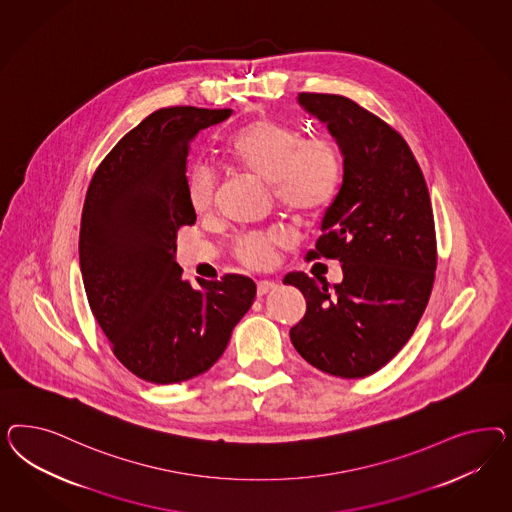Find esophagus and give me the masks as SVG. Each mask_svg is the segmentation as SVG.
<instances>
[{"mask_svg": "<svg viewBox=\"0 0 512 512\" xmlns=\"http://www.w3.org/2000/svg\"><path fill=\"white\" fill-rule=\"evenodd\" d=\"M276 287H278V283L268 281V279H263V281H259V283H257V295H268V293H270V291H274Z\"/></svg>", "mask_w": 512, "mask_h": 512, "instance_id": "esophagus-1", "label": "esophagus"}]
</instances>
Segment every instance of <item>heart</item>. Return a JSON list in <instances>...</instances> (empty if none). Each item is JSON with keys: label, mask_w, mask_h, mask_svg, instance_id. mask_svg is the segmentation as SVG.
I'll use <instances>...</instances> for the list:
<instances>
[{"label": "heart", "mask_w": 512, "mask_h": 512, "mask_svg": "<svg viewBox=\"0 0 512 512\" xmlns=\"http://www.w3.org/2000/svg\"><path fill=\"white\" fill-rule=\"evenodd\" d=\"M225 150L238 167L270 184L279 206L298 221L323 216L340 189V159L334 146L319 135H304L293 122L272 116L255 118L227 140ZM187 199L197 214L214 208L217 178L195 163L186 178ZM287 244L279 229L236 238L233 255L249 268L270 264L274 251Z\"/></svg>", "instance_id": "heart-1"}]
</instances>
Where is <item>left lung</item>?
<instances>
[{
	"mask_svg": "<svg viewBox=\"0 0 512 512\" xmlns=\"http://www.w3.org/2000/svg\"><path fill=\"white\" fill-rule=\"evenodd\" d=\"M343 155V182L306 261L338 259L343 281L291 272L306 298L291 328L300 357L321 372L360 379L381 370L413 336L434 287V212L419 163L402 135L334 93H298Z\"/></svg>",
	"mask_w": 512,
	"mask_h": 512,
	"instance_id": "obj_1",
	"label": "left lung"
}]
</instances>
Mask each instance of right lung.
Returning <instances> with one entry per match:
<instances>
[{
	"mask_svg": "<svg viewBox=\"0 0 512 512\" xmlns=\"http://www.w3.org/2000/svg\"><path fill=\"white\" fill-rule=\"evenodd\" d=\"M231 114L155 110L110 150L86 191L78 257L90 308L116 358L155 385L210 370L257 293L240 274L195 289L174 261L178 229L197 219L186 191L189 142Z\"/></svg>",
	"mask_w": 512,
	"mask_h": 512,
	"instance_id": "obj_1",
	"label": "right lung"
}]
</instances>
